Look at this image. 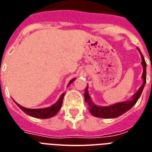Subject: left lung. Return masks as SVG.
Wrapping results in <instances>:
<instances>
[{"label": "left lung", "mask_w": 152, "mask_h": 152, "mask_svg": "<svg viewBox=\"0 0 152 152\" xmlns=\"http://www.w3.org/2000/svg\"><path fill=\"white\" fill-rule=\"evenodd\" d=\"M137 50H139L140 53L141 55V64L142 66H143V74H142L143 83L140 86V88L138 89L136 94L132 95V99L125 102H120L113 104V105H110V106H100L95 105L92 102L90 95H89V93H88V86H87V88H85V91H84V99H85V102L88 104L89 111L93 116L101 118H118L119 116L122 115L123 113H125V112H127L128 110H129L130 109L137 103V102L138 101L139 98L141 95V93L144 90V86H145V83H146L147 67V64L145 62V60H144V56L142 55L139 48H137Z\"/></svg>", "instance_id": "obj_1"}]
</instances>
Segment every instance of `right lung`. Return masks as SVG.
<instances>
[{
	"label": "right lung",
	"instance_id": "obj_1",
	"mask_svg": "<svg viewBox=\"0 0 152 152\" xmlns=\"http://www.w3.org/2000/svg\"><path fill=\"white\" fill-rule=\"evenodd\" d=\"M75 80H76V78L72 79V80H71L69 81V83H68V86H67V87H69ZM64 94H65V92L63 93V94L60 96L59 99L57 100L53 105H52V106H50V107H46V108L29 109L20 106V104H18L17 102H15L25 113H27V115H29L31 116V117H33V118H35L46 119V118H52V117H53L54 115H56L57 113V112L60 110V109L61 107L62 102H63Z\"/></svg>",
	"mask_w": 152,
	"mask_h": 152
}]
</instances>
